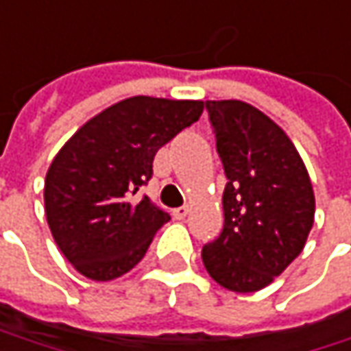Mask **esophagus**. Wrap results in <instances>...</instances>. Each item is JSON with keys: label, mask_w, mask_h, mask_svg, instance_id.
Returning a JSON list of instances; mask_svg holds the SVG:
<instances>
[{"label": "esophagus", "mask_w": 351, "mask_h": 351, "mask_svg": "<svg viewBox=\"0 0 351 351\" xmlns=\"http://www.w3.org/2000/svg\"><path fill=\"white\" fill-rule=\"evenodd\" d=\"M186 215H189V208H186V206H180V208H175V210H173V217H175L176 220H184Z\"/></svg>", "instance_id": "34e87169"}]
</instances>
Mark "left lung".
Returning a JSON list of instances; mask_svg holds the SVG:
<instances>
[{"label":"left lung","mask_w":351,"mask_h":351,"mask_svg":"<svg viewBox=\"0 0 351 351\" xmlns=\"http://www.w3.org/2000/svg\"><path fill=\"white\" fill-rule=\"evenodd\" d=\"M226 189L224 228L202 248L210 278L248 294L272 284L314 224L316 198L298 149L268 114L238 101H206Z\"/></svg>","instance_id":"1"}]
</instances>
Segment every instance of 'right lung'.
Wrapping results in <instances>:
<instances>
[{
    "label": "right lung",
    "instance_id": "right-lung-1",
    "mask_svg": "<svg viewBox=\"0 0 351 351\" xmlns=\"http://www.w3.org/2000/svg\"><path fill=\"white\" fill-rule=\"evenodd\" d=\"M204 111V101L136 95L95 114L59 149L45 176L53 240L85 278L109 282L143 260L171 217L138 189L156 151Z\"/></svg>",
    "mask_w": 351,
    "mask_h": 351
}]
</instances>
